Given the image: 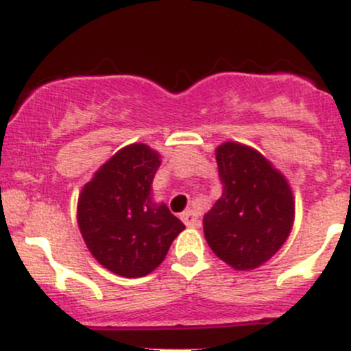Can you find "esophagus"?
Masks as SVG:
<instances>
[{
  "instance_id": "obj_1",
  "label": "esophagus",
  "mask_w": 351,
  "mask_h": 351,
  "mask_svg": "<svg viewBox=\"0 0 351 351\" xmlns=\"http://www.w3.org/2000/svg\"><path fill=\"white\" fill-rule=\"evenodd\" d=\"M182 221L185 222L189 228H198V226H200V221H198V212L193 210V208H189L186 212H183Z\"/></svg>"
}]
</instances>
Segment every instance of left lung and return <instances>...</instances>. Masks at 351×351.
<instances>
[{
  "label": "left lung",
  "mask_w": 351,
  "mask_h": 351,
  "mask_svg": "<svg viewBox=\"0 0 351 351\" xmlns=\"http://www.w3.org/2000/svg\"><path fill=\"white\" fill-rule=\"evenodd\" d=\"M222 195L204 215L210 250L236 270H253L282 247L293 222L287 180L260 153L238 143L215 151Z\"/></svg>",
  "instance_id": "1"
}]
</instances>
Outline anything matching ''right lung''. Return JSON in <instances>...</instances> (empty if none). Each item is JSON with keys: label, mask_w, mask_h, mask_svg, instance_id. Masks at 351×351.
<instances>
[{"label": "right lung", "mask_w": 351, "mask_h": 351, "mask_svg": "<svg viewBox=\"0 0 351 351\" xmlns=\"http://www.w3.org/2000/svg\"><path fill=\"white\" fill-rule=\"evenodd\" d=\"M159 156L146 144L120 149L86 183L77 202V224L88 250L117 275L151 274L185 229L165 204H154L151 183Z\"/></svg>", "instance_id": "add662e5"}]
</instances>
